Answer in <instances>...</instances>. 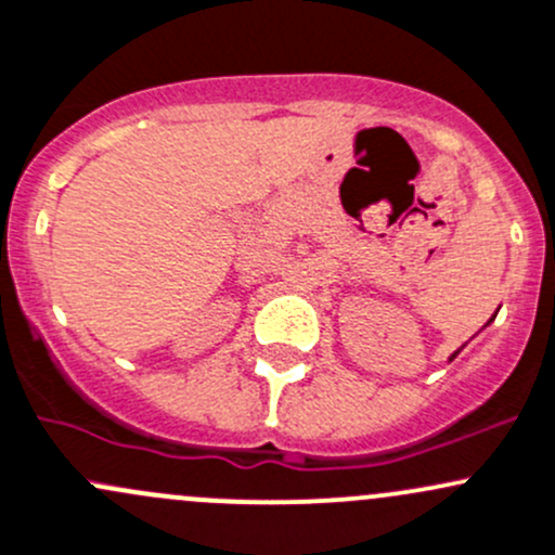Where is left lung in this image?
I'll list each match as a JSON object with an SVG mask.
<instances>
[{
  "label": "left lung",
  "mask_w": 555,
  "mask_h": 555,
  "mask_svg": "<svg viewBox=\"0 0 555 555\" xmlns=\"http://www.w3.org/2000/svg\"><path fill=\"white\" fill-rule=\"evenodd\" d=\"M492 319H494V317H492ZM492 319H489V322H492ZM489 322H487V324H489ZM457 353H460V351H454L452 356H449V361H452V359H454V356H457Z\"/></svg>",
  "instance_id": "1"
}]
</instances>
